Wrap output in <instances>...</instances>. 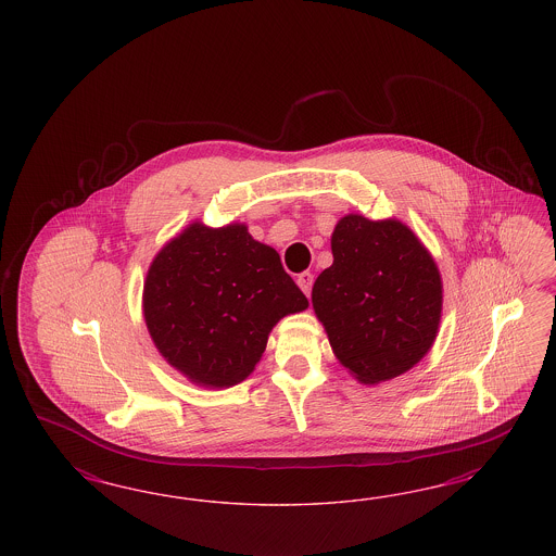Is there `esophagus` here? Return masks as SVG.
<instances>
[{
	"label": "esophagus",
	"instance_id": "34e87169",
	"mask_svg": "<svg viewBox=\"0 0 556 556\" xmlns=\"http://www.w3.org/2000/svg\"><path fill=\"white\" fill-rule=\"evenodd\" d=\"M298 286L302 289L303 293L309 298V293H312V286H314V275L312 273H300L298 275Z\"/></svg>",
	"mask_w": 556,
	"mask_h": 556
}]
</instances>
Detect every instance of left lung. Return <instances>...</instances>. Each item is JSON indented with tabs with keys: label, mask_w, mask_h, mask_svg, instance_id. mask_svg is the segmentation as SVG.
Wrapping results in <instances>:
<instances>
[{
	"label": "left lung",
	"mask_w": 556,
	"mask_h": 556,
	"mask_svg": "<svg viewBox=\"0 0 556 556\" xmlns=\"http://www.w3.org/2000/svg\"><path fill=\"white\" fill-rule=\"evenodd\" d=\"M332 256L312 305L338 361L365 386L400 377L437 340L442 281L432 254L400 219L349 214L332 232Z\"/></svg>",
	"instance_id": "left-lung-1"
}]
</instances>
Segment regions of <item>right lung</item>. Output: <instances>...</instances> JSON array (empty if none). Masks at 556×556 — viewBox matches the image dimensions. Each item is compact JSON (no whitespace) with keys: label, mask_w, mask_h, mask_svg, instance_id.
<instances>
[{"label":"right lung","mask_w":556,"mask_h":556,"mask_svg":"<svg viewBox=\"0 0 556 556\" xmlns=\"http://www.w3.org/2000/svg\"><path fill=\"white\" fill-rule=\"evenodd\" d=\"M305 307L277 251L256 242L244 224H189L154 256L142 293L154 346L203 388L244 381L273 326Z\"/></svg>","instance_id":"obj_1"}]
</instances>
